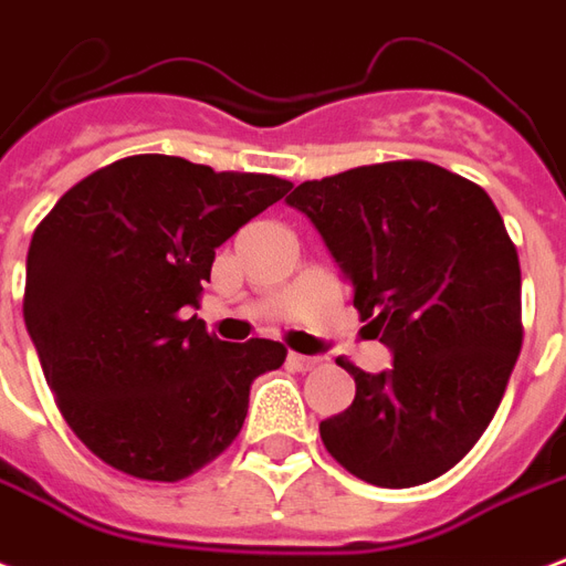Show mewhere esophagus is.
I'll list each match as a JSON object with an SVG mask.
<instances>
[{"instance_id": "34e87169", "label": "esophagus", "mask_w": 566, "mask_h": 566, "mask_svg": "<svg viewBox=\"0 0 566 566\" xmlns=\"http://www.w3.org/2000/svg\"><path fill=\"white\" fill-rule=\"evenodd\" d=\"M287 363L296 368V371H312V368L321 366V357H305V354H287Z\"/></svg>"}]
</instances>
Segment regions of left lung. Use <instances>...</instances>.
I'll list each match as a JSON object with an SVG mask.
<instances>
[{
	"instance_id": "1",
	"label": "left lung",
	"mask_w": 566,
	"mask_h": 566,
	"mask_svg": "<svg viewBox=\"0 0 566 566\" xmlns=\"http://www.w3.org/2000/svg\"><path fill=\"white\" fill-rule=\"evenodd\" d=\"M354 287L392 368L354 375L321 422L329 455L384 489L447 474L480 441L522 347V270L492 198L432 161H384L291 191Z\"/></svg>"
}]
</instances>
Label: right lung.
<instances>
[{
	"instance_id": "1",
	"label": "right lung",
	"mask_w": 566,
	"mask_h": 566,
	"mask_svg": "<svg viewBox=\"0 0 566 566\" xmlns=\"http://www.w3.org/2000/svg\"><path fill=\"white\" fill-rule=\"evenodd\" d=\"M287 191L270 174L132 155L69 188L38 224L23 321L62 417L102 462L177 483L240 434L251 384L287 350L230 345L186 315L216 249Z\"/></svg>"
}]
</instances>
